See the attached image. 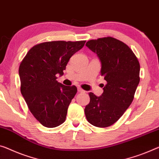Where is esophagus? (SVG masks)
<instances>
[{
  "mask_svg": "<svg viewBox=\"0 0 159 159\" xmlns=\"http://www.w3.org/2000/svg\"><path fill=\"white\" fill-rule=\"evenodd\" d=\"M78 92H81V93H84V92H85V91L84 89H82L81 87H78Z\"/></svg>",
  "mask_w": 159,
  "mask_h": 159,
  "instance_id": "obj_1",
  "label": "esophagus"
}]
</instances>
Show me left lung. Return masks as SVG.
Instances as JSON below:
<instances>
[{
  "label": "left lung",
  "mask_w": 159,
  "mask_h": 159,
  "mask_svg": "<svg viewBox=\"0 0 159 159\" xmlns=\"http://www.w3.org/2000/svg\"><path fill=\"white\" fill-rule=\"evenodd\" d=\"M86 46L99 57L107 84L100 97L89 92L84 114L93 126L107 127L118 121L132 102L140 81V65L130 48L116 38L91 40Z\"/></svg>",
  "instance_id": "1"
}]
</instances>
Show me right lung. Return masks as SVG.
I'll list each match as a JSON object with an SVG mask.
<instances>
[{
    "label": "right lung",
    "mask_w": 159,
    "mask_h": 159,
    "mask_svg": "<svg viewBox=\"0 0 159 159\" xmlns=\"http://www.w3.org/2000/svg\"><path fill=\"white\" fill-rule=\"evenodd\" d=\"M86 41H51L33 46L19 67L20 92L29 110L43 126L53 128L65 121L77 87L57 81L70 57Z\"/></svg>",
    "instance_id": "obj_1"
}]
</instances>
